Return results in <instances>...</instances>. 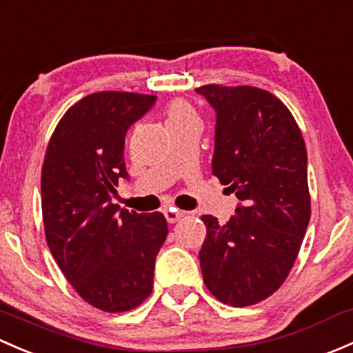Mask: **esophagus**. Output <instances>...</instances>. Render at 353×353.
<instances>
[{
    "label": "esophagus",
    "instance_id": "34e87169",
    "mask_svg": "<svg viewBox=\"0 0 353 353\" xmlns=\"http://www.w3.org/2000/svg\"><path fill=\"white\" fill-rule=\"evenodd\" d=\"M164 216L169 223H176V221H179L184 216V213L183 211L174 210V208H167V210H164Z\"/></svg>",
    "mask_w": 353,
    "mask_h": 353
}]
</instances>
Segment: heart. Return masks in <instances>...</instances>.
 Here are the masks:
<instances>
[{
    "label": "heart",
    "instance_id": "obj_1",
    "mask_svg": "<svg viewBox=\"0 0 353 353\" xmlns=\"http://www.w3.org/2000/svg\"><path fill=\"white\" fill-rule=\"evenodd\" d=\"M192 121H199L198 111L194 106L186 99H174L167 105L165 108V125L167 128L170 127H181V125L192 123Z\"/></svg>",
    "mask_w": 353,
    "mask_h": 353
}]
</instances>
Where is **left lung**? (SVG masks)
Returning <instances> with one entry per match:
<instances>
[{
  "label": "left lung",
  "instance_id": "left-lung-1",
  "mask_svg": "<svg viewBox=\"0 0 353 353\" xmlns=\"http://www.w3.org/2000/svg\"><path fill=\"white\" fill-rule=\"evenodd\" d=\"M216 110L213 174L240 199L225 225L203 214V279L230 306H250L283 285L311 216L303 133L279 98L254 86L206 84Z\"/></svg>",
  "mask_w": 353,
  "mask_h": 353
}]
</instances>
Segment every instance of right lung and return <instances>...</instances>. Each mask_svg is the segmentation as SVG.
I'll return each instance as SVG.
<instances>
[{
    "label": "right lung",
    "instance_id": "obj_1",
    "mask_svg": "<svg viewBox=\"0 0 353 353\" xmlns=\"http://www.w3.org/2000/svg\"><path fill=\"white\" fill-rule=\"evenodd\" d=\"M154 94L99 91L65 111L42 165L46 239L59 269L91 306L123 313L154 288L155 257L167 236L164 214L111 203L125 169V135Z\"/></svg>",
    "mask_w": 353,
    "mask_h": 353
}]
</instances>
